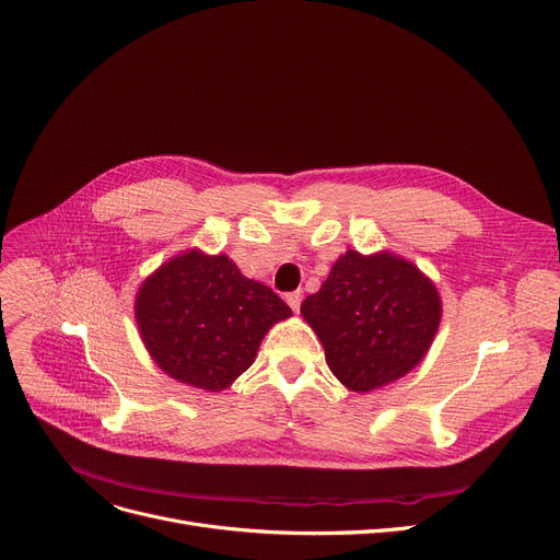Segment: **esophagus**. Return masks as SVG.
<instances>
[{"mask_svg": "<svg viewBox=\"0 0 560 560\" xmlns=\"http://www.w3.org/2000/svg\"><path fill=\"white\" fill-rule=\"evenodd\" d=\"M287 303H289V307H291L293 312H300V303H303V293H300V291L287 293Z\"/></svg>", "mask_w": 560, "mask_h": 560, "instance_id": "esophagus-1", "label": "esophagus"}]
</instances>
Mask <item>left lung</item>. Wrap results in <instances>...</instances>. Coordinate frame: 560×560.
Masks as SVG:
<instances>
[{"instance_id": "8db88e82", "label": "left lung", "mask_w": 560, "mask_h": 560, "mask_svg": "<svg viewBox=\"0 0 560 560\" xmlns=\"http://www.w3.org/2000/svg\"><path fill=\"white\" fill-rule=\"evenodd\" d=\"M300 312L318 334L334 376L354 393H370L423 359L442 303L435 284L401 257L348 250Z\"/></svg>"}]
</instances>
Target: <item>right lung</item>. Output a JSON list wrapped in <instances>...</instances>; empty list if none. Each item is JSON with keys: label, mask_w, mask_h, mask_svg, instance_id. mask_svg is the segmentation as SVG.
<instances>
[{"label": "right lung", "mask_w": 560, "mask_h": 560, "mask_svg": "<svg viewBox=\"0 0 560 560\" xmlns=\"http://www.w3.org/2000/svg\"><path fill=\"white\" fill-rule=\"evenodd\" d=\"M289 305L248 280L226 255L172 257L137 295V323L156 365L182 383L218 393L255 359Z\"/></svg>", "instance_id": "add662e5"}]
</instances>
